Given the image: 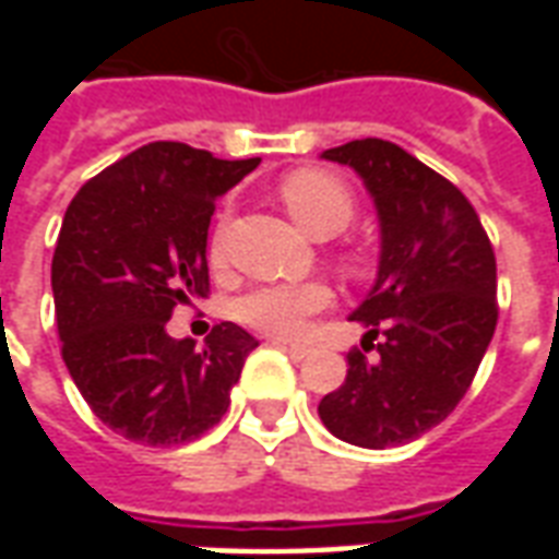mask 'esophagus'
I'll return each instance as SVG.
<instances>
[{"mask_svg": "<svg viewBox=\"0 0 559 559\" xmlns=\"http://www.w3.org/2000/svg\"><path fill=\"white\" fill-rule=\"evenodd\" d=\"M272 344H278V347H284V350L290 353V359H296V362H302V359H308V353H311V347L308 344H293V341H281L275 338Z\"/></svg>", "mask_w": 559, "mask_h": 559, "instance_id": "34e87169", "label": "esophagus"}]
</instances>
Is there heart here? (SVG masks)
<instances>
[{
  "instance_id": "b5f03b06",
  "label": "heart",
  "mask_w": 559,
  "mask_h": 559,
  "mask_svg": "<svg viewBox=\"0 0 559 559\" xmlns=\"http://www.w3.org/2000/svg\"><path fill=\"white\" fill-rule=\"evenodd\" d=\"M278 194L293 218L302 224L311 236H335L356 215V200L344 179L320 167H302L284 176ZM212 254L221 248V224L212 233ZM332 305V290L323 281H284V284H263L239 302V314L260 332L293 338L305 329L308 317L326 311Z\"/></svg>"
}]
</instances>
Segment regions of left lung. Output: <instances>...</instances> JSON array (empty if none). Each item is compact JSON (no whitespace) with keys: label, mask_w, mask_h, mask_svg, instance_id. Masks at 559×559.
<instances>
[{"label":"left lung","mask_w":559,"mask_h":559,"mask_svg":"<svg viewBox=\"0 0 559 559\" xmlns=\"http://www.w3.org/2000/svg\"><path fill=\"white\" fill-rule=\"evenodd\" d=\"M374 197L383 251L353 320L368 335L320 401L329 431L362 449L411 443L455 411L497 326V260L476 209L445 176L377 138L326 148ZM378 344L374 345L373 341ZM377 349L374 360L364 353Z\"/></svg>","instance_id":"left-lung-1"}]
</instances>
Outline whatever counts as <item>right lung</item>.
<instances>
[{
    "label": "right lung",
    "instance_id": "1",
    "mask_svg": "<svg viewBox=\"0 0 559 559\" xmlns=\"http://www.w3.org/2000/svg\"><path fill=\"white\" fill-rule=\"evenodd\" d=\"M257 164L158 140L68 203L50 269L62 359L92 413L126 440L191 443L230 407L254 335L218 323L194 350L191 338L167 335V320L209 296L215 200Z\"/></svg>",
    "mask_w": 559,
    "mask_h": 559
}]
</instances>
